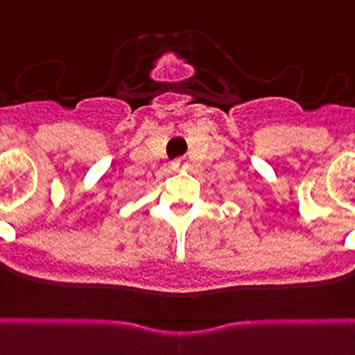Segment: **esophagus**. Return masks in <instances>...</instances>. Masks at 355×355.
<instances>
[{"mask_svg": "<svg viewBox=\"0 0 355 355\" xmlns=\"http://www.w3.org/2000/svg\"><path fill=\"white\" fill-rule=\"evenodd\" d=\"M171 168H173V169L186 168V164H184V159H175L173 162H171Z\"/></svg>", "mask_w": 355, "mask_h": 355, "instance_id": "obj_1", "label": "esophagus"}]
</instances>
